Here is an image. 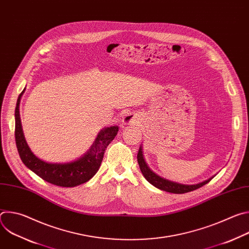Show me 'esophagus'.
<instances>
[{
  "mask_svg": "<svg viewBox=\"0 0 249 249\" xmlns=\"http://www.w3.org/2000/svg\"><path fill=\"white\" fill-rule=\"evenodd\" d=\"M123 123H124L125 125H128V124H135V123H137V120H136V118L134 117V115H132V114H127V115L124 117Z\"/></svg>",
  "mask_w": 249,
  "mask_h": 249,
  "instance_id": "34e87169",
  "label": "esophagus"
}]
</instances>
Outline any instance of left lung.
<instances>
[{"label": "left lung", "instance_id": "8db88e82", "mask_svg": "<svg viewBox=\"0 0 249 249\" xmlns=\"http://www.w3.org/2000/svg\"><path fill=\"white\" fill-rule=\"evenodd\" d=\"M137 159H138V163L140 166V169L143 173V175L145 176V178L151 183L153 184L155 187L169 192V193H174V194H183V193H187L193 190H196L202 186H204L205 184L209 183L211 181V179H208L204 182H201L199 184H194V185H185V184H179L176 182H172L169 180H166L162 177L159 176L158 174H156L155 172H153L149 166L147 165L144 157H143V151H142V147L140 148L138 155H137Z\"/></svg>", "mask_w": 249, "mask_h": 249}]
</instances>
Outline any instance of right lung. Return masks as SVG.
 I'll use <instances>...</instances> for the list:
<instances>
[{
  "label": "right lung",
  "mask_w": 249,
  "mask_h": 249,
  "mask_svg": "<svg viewBox=\"0 0 249 249\" xmlns=\"http://www.w3.org/2000/svg\"><path fill=\"white\" fill-rule=\"evenodd\" d=\"M24 91V89H23ZM19 94L15 112L16 128L15 137L18 155L22 162L37 174L41 178L51 184L62 187H75L86 183L97 172L105 152L118 132V127H107L100 131L94 144L82 159L69 163H48L35 157L28 148L21 128L19 117Z\"/></svg>",
  "instance_id": "add662e5"
}]
</instances>
